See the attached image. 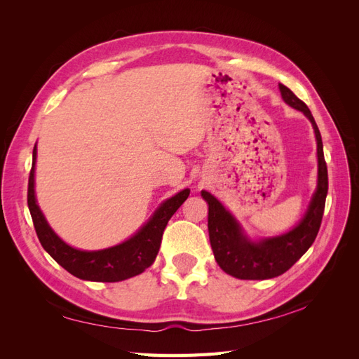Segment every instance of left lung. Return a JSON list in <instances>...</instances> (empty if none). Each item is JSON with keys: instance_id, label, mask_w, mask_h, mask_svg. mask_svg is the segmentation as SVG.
<instances>
[{"instance_id": "8db88e82", "label": "left lung", "mask_w": 359, "mask_h": 359, "mask_svg": "<svg viewBox=\"0 0 359 359\" xmlns=\"http://www.w3.org/2000/svg\"><path fill=\"white\" fill-rule=\"evenodd\" d=\"M278 88L283 100L306 115L314 128L318 142V189L298 226L287 233L265 238L257 243L248 240L240 223L211 193L202 191V198L210 206L208 231L214 257L224 273L241 280H266L286 273L316 240L328 193V169L316 121L307 104L299 100L287 86L280 83Z\"/></svg>"}]
</instances>
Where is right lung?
<instances>
[{"label":"right lung","instance_id":"right-lung-1","mask_svg":"<svg viewBox=\"0 0 359 359\" xmlns=\"http://www.w3.org/2000/svg\"><path fill=\"white\" fill-rule=\"evenodd\" d=\"M36 156L37 147L32 149V166L28 178V208L41 247L46 250L57 264L67 269L74 277L90 281H103V283L104 281L106 283H114V281H121L139 276L148 266L153 265L160 250L165 227L170 217L189 198V189H184L165 203H161L149 222L130 240L115 247L97 250V252H83V250L73 248L64 243L50 229L45 215L39 208L34 193Z\"/></svg>","mask_w":359,"mask_h":359}]
</instances>
